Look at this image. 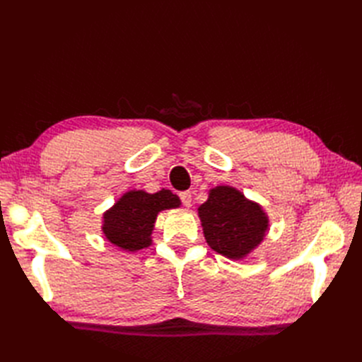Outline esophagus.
I'll return each mask as SVG.
<instances>
[{"label":"esophagus","instance_id":"34e87169","mask_svg":"<svg viewBox=\"0 0 362 362\" xmlns=\"http://www.w3.org/2000/svg\"><path fill=\"white\" fill-rule=\"evenodd\" d=\"M180 199L182 202V205L190 206L192 205V193L190 192H181L180 193Z\"/></svg>","mask_w":362,"mask_h":362}]
</instances>
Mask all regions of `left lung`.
<instances>
[{
	"label": "left lung",
	"mask_w": 362,
	"mask_h": 362,
	"mask_svg": "<svg viewBox=\"0 0 362 362\" xmlns=\"http://www.w3.org/2000/svg\"><path fill=\"white\" fill-rule=\"evenodd\" d=\"M208 246L231 259H242L264 238L269 217L262 208L229 185H217L198 208Z\"/></svg>",
	"instance_id": "left-lung-1"
}]
</instances>
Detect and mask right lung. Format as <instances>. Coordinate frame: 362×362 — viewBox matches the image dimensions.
Here are the masks:
<instances>
[{"mask_svg": "<svg viewBox=\"0 0 362 362\" xmlns=\"http://www.w3.org/2000/svg\"><path fill=\"white\" fill-rule=\"evenodd\" d=\"M181 201L170 190L146 193L127 192L110 210L104 213L103 233L115 246L134 252L151 246L152 231L160 211L178 208Z\"/></svg>", "mask_w": 362, "mask_h": 362, "instance_id": "right-lung-1", "label": "right lung"}]
</instances>
